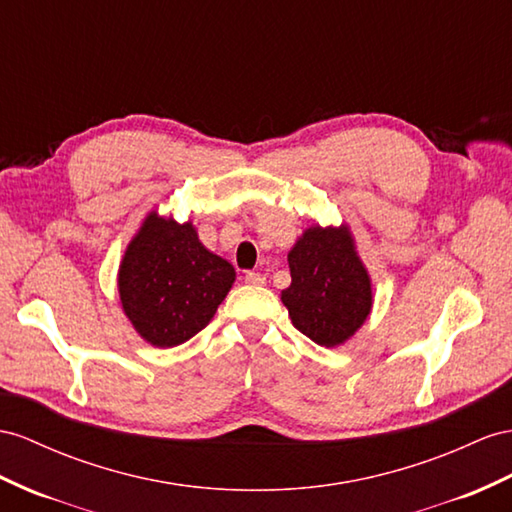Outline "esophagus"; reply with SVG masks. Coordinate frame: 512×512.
I'll return each mask as SVG.
<instances>
[{"label":"esophagus","mask_w":512,"mask_h":512,"mask_svg":"<svg viewBox=\"0 0 512 512\" xmlns=\"http://www.w3.org/2000/svg\"><path fill=\"white\" fill-rule=\"evenodd\" d=\"M244 281H246L248 285H264V283H266V277H264V274H259V272H246Z\"/></svg>","instance_id":"obj_1"}]
</instances>
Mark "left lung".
<instances>
[{"mask_svg": "<svg viewBox=\"0 0 512 512\" xmlns=\"http://www.w3.org/2000/svg\"><path fill=\"white\" fill-rule=\"evenodd\" d=\"M292 285L281 292L292 324L318 346L335 348L372 311V279L348 225H311L287 253Z\"/></svg>", "mask_w": 512, "mask_h": 512, "instance_id": "8db88e82", "label": "left lung"}]
</instances>
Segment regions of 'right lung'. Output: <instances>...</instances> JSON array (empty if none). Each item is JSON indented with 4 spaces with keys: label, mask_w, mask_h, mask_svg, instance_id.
I'll use <instances>...</instances> for the list:
<instances>
[{
    "label": "right lung",
    "mask_w": 512,
    "mask_h": 512,
    "mask_svg": "<svg viewBox=\"0 0 512 512\" xmlns=\"http://www.w3.org/2000/svg\"><path fill=\"white\" fill-rule=\"evenodd\" d=\"M235 270L207 251L192 222L149 212L127 244L119 266L121 305L144 342L173 348L214 318Z\"/></svg>",
    "instance_id": "1"
}]
</instances>
